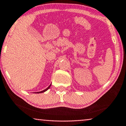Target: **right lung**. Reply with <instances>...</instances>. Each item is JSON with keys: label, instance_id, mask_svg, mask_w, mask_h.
Instances as JSON below:
<instances>
[{"label": "right lung", "instance_id": "right-lung-1", "mask_svg": "<svg viewBox=\"0 0 126 126\" xmlns=\"http://www.w3.org/2000/svg\"><path fill=\"white\" fill-rule=\"evenodd\" d=\"M51 85V84L50 85H49V86L48 87V88H47V89H44V91H41V92H37V94H40V93H43V92H46V91H47V90H48V89H49V88H50ZM35 93H36V92H35Z\"/></svg>", "mask_w": 126, "mask_h": 126}]
</instances>
